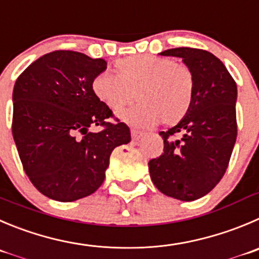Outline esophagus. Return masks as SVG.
Returning <instances> with one entry per match:
<instances>
[{"label": "esophagus", "mask_w": 259, "mask_h": 259, "mask_svg": "<svg viewBox=\"0 0 259 259\" xmlns=\"http://www.w3.org/2000/svg\"><path fill=\"white\" fill-rule=\"evenodd\" d=\"M131 136H132V140H134V141H139V140L144 136V134L140 131H136V130H132Z\"/></svg>", "instance_id": "esophagus-1"}]
</instances>
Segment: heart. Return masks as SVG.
<instances>
[{"mask_svg":"<svg viewBox=\"0 0 259 259\" xmlns=\"http://www.w3.org/2000/svg\"><path fill=\"white\" fill-rule=\"evenodd\" d=\"M115 73L102 71L91 80V93L102 104L118 110L139 100L130 109L117 112L122 122L150 127L161 120L165 125L181 122L193 103V72L165 57L134 54L115 63Z\"/></svg>","mask_w":259,"mask_h":259,"instance_id":"obj_1","label":"heart"}]
</instances>
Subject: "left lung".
<instances>
[{
	"instance_id": "8db88e82",
	"label": "left lung",
	"mask_w": 259,
	"mask_h": 259,
	"mask_svg": "<svg viewBox=\"0 0 259 259\" xmlns=\"http://www.w3.org/2000/svg\"><path fill=\"white\" fill-rule=\"evenodd\" d=\"M159 54L182 58L196 89L186 117L159 134L164 154L149 161L150 177L165 196L194 201L212 191L228 168L236 141V83L207 51L182 47Z\"/></svg>"
}]
</instances>
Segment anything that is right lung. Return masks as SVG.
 <instances>
[{"label": "right lung", "instance_id": "add662e5", "mask_svg": "<svg viewBox=\"0 0 259 259\" xmlns=\"http://www.w3.org/2000/svg\"><path fill=\"white\" fill-rule=\"evenodd\" d=\"M105 70L103 58L56 51L15 82L12 136L26 176L48 198L72 202L94 193L113 150L131 141L124 123L105 122L112 110L91 93V80ZM97 125L105 130L91 133Z\"/></svg>", "mask_w": 259, "mask_h": 259}]
</instances>
